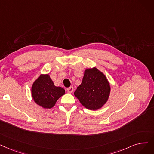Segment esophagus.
<instances>
[{
  "label": "esophagus",
  "instance_id": "obj_1",
  "mask_svg": "<svg viewBox=\"0 0 154 154\" xmlns=\"http://www.w3.org/2000/svg\"><path fill=\"white\" fill-rule=\"evenodd\" d=\"M73 89H73V88L72 86V87H70V88L66 89V91H67L69 93H72V92H73Z\"/></svg>",
  "mask_w": 154,
  "mask_h": 154
}]
</instances>
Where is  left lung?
I'll return each instance as SVG.
<instances>
[{
	"mask_svg": "<svg viewBox=\"0 0 154 154\" xmlns=\"http://www.w3.org/2000/svg\"><path fill=\"white\" fill-rule=\"evenodd\" d=\"M110 85L105 75L96 68L87 69L81 84L74 92L81 103L91 110H96L108 101Z\"/></svg>",
	"mask_w": 154,
	"mask_h": 154,
	"instance_id": "1",
	"label": "left lung"
}]
</instances>
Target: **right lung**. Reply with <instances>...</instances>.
<instances>
[{
    "label": "right lung",
    "mask_w": 154,
    "mask_h": 154,
    "mask_svg": "<svg viewBox=\"0 0 154 154\" xmlns=\"http://www.w3.org/2000/svg\"><path fill=\"white\" fill-rule=\"evenodd\" d=\"M32 96L35 102L44 108L50 109L65 94V90L53 84L49 75H42L33 83Z\"/></svg>",
    "instance_id": "right-lung-1"
}]
</instances>
